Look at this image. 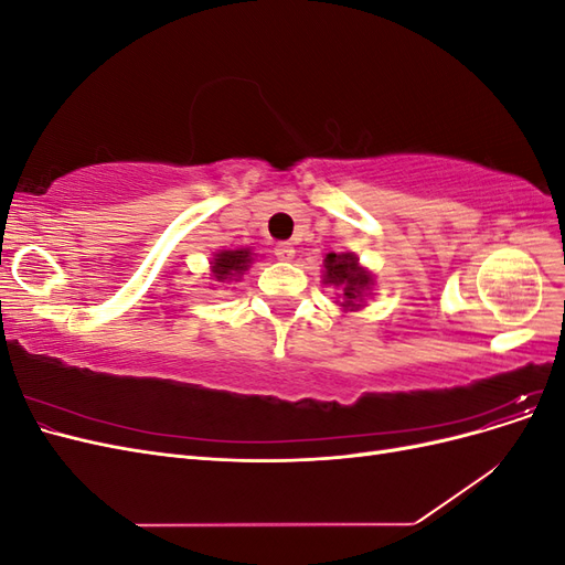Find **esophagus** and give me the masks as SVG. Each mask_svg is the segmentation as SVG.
Here are the masks:
<instances>
[{
	"mask_svg": "<svg viewBox=\"0 0 565 565\" xmlns=\"http://www.w3.org/2000/svg\"><path fill=\"white\" fill-rule=\"evenodd\" d=\"M273 252H276V256H278L280 262H289V259H292V256H295V247L289 245V243L276 245V249H273Z\"/></svg>",
	"mask_w": 565,
	"mask_h": 565,
	"instance_id": "esophagus-1",
	"label": "esophagus"
}]
</instances>
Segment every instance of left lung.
Segmentation results:
<instances>
[{"label":"left lung","mask_w":565,"mask_h":565,"mask_svg":"<svg viewBox=\"0 0 565 565\" xmlns=\"http://www.w3.org/2000/svg\"><path fill=\"white\" fill-rule=\"evenodd\" d=\"M324 282L341 287V299L349 309H358L365 289L372 285V278L358 266L353 254H328L324 256Z\"/></svg>","instance_id":"obj_1"}]
</instances>
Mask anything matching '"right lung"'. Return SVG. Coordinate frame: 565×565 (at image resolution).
<instances>
[{
  "label": "right lung",
  "mask_w": 565,
  "mask_h": 565,
  "mask_svg": "<svg viewBox=\"0 0 565 565\" xmlns=\"http://www.w3.org/2000/svg\"><path fill=\"white\" fill-rule=\"evenodd\" d=\"M252 264V256L249 249H226V252H218L212 273L218 282H224L228 278H235L237 273L247 270V266Z\"/></svg>",
  "instance_id": "add662e5"
}]
</instances>
